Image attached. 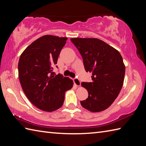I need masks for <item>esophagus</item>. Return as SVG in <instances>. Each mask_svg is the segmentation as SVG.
Wrapping results in <instances>:
<instances>
[{"mask_svg":"<svg viewBox=\"0 0 146 146\" xmlns=\"http://www.w3.org/2000/svg\"><path fill=\"white\" fill-rule=\"evenodd\" d=\"M73 82H74V83H75V85L76 86H80V85H81V82H80V80L78 78H74L73 79Z\"/></svg>","mask_w":146,"mask_h":146,"instance_id":"34e87169","label":"esophagus"}]
</instances>
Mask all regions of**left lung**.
Here are the masks:
<instances>
[{"mask_svg": "<svg viewBox=\"0 0 146 146\" xmlns=\"http://www.w3.org/2000/svg\"><path fill=\"white\" fill-rule=\"evenodd\" d=\"M83 58L86 72L92 73V82H82L88 97L82 106L92 112L109 107L119 95L124 80L125 67L120 52L97 38H71Z\"/></svg>", "mask_w": 146, "mask_h": 146, "instance_id": "left-lung-1", "label": "left lung"}]
</instances>
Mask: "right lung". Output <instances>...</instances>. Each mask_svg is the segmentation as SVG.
Masks as SVG:
<instances>
[{
	"mask_svg": "<svg viewBox=\"0 0 146 146\" xmlns=\"http://www.w3.org/2000/svg\"><path fill=\"white\" fill-rule=\"evenodd\" d=\"M67 39L43 36L27 46L19 61L22 88L29 100L43 111L50 112L61 107L65 92L73 86L72 80L52 71Z\"/></svg>",
	"mask_w": 146,
	"mask_h": 146,
	"instance_id": "add662e5",
	"label": "right lung"
}]
</instances>
